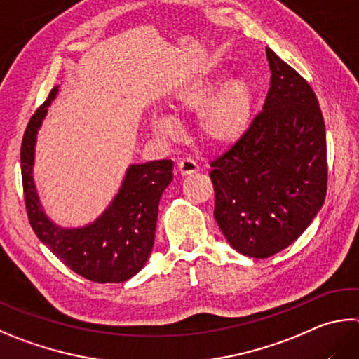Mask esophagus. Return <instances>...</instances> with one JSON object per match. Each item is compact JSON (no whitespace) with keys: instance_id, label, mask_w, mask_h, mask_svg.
<instances>
[{"instance_id":"obj_1","label":"esophagus","mask_w":359,"mask_h":359,"mask_svg":"<svg viewBox=\"0 0 359 359\" xmlns=\"http://www.w3.org/2000/svg\"><path fill=\"white\" fill-rule=\"evenodd\" d=\"M177 169L182 175H190L193 172H198L199 166L196 165V161L194 160L184 158V160H180V163L177 165Z\"/></svg>"}]
</instances>
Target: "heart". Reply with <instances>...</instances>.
Instances as JSON below:
<instances>
[{
    "label": "heart",
    "instance_id": "b5f03b06",
    "mask_svg": "<svg viewBox=\"0 0 359 359\" xmlns=\"http://www.w3.org/2000/svg\"><path fill=\"white\" fill-rule=\"evenodd\" d=\"M218 80L193 83L169 99V108L177 116L198 113L201 138L212 146H231L248 132L254 114V89L243 76L227 80L217 93ZM149 127L160 140L177 135V126L168 116H152Z\"/></svg>",
    "mask_w": 359,
    "mask_h": 359
}]
</instances>
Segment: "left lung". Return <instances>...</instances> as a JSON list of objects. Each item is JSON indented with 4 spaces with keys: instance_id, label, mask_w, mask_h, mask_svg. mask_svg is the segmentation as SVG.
<instances>
[{
    "instance_id": "8db88e82",
    "label": "left lung",
    "mask_w": 359,
    "mask_h": 359,
    "mask_svg": "<svg viewBox=\"0 0 359 359\" xmlns=\"http://www.w3.org/2000/svg\"><path fill=\"white\" fill-rule=\"evenodd\" d=\"M271 72L262 111L210 163L221 232L243 256L265 259L292 245L327 196V133L309 83L266 48Z\"/></svg>"
}]
</instances>
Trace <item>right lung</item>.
Here are the masks:
<instances>
[{"label":"right lung","instance_id":"obj_1","mask_svg":"<svg viewBox=\"0 0 359 359\" xmlns=\"http://www.w3.org/2000/svg\"><path fill=\"white\" fill-rule=\"evenodd\" d=\"M56 94L57 86L32 114L23 135L20 163L28 219L39 240L70 270L94 283H123L135 276L151 256L158 202L172 182V161L130 165L111 204L94 223L76 229L55 224L42 208L32 166L37 132Z\"/></svg>","mask_w":359,"mask_h":359}]
</instances>
